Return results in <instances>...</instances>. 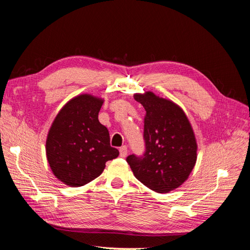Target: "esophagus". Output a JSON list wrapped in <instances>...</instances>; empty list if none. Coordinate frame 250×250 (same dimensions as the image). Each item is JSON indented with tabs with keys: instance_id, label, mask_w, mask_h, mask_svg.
Segmentation results:
<instances>
[{
	"instance_id": "esophagus-1",
	"label": "esophagus",
	"mask_w": 250,
	"mask_h": 250,
	"mask_svg": "<svg viewBox=\"0 0 250 250\" xmlns=\"http://www.w3.org/2000/svg\"><path fill=\"white\" fill-rule=\"evenodd\" d=\"M119 151H120V156H121V157H125V156L127 155V153H128L127 146H122V147H120Z\"/></svg>"
}]
</instances>
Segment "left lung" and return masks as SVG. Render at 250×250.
I'll return each mask as SVG.
<instances>
[{
	"label": "left lung",
	"mask_w": 250,
	"mask_h": 250,
	"mask_svg": "<svg viewBox=\"0 0 250 250\" xmlns=\"http://www.w3.org/2000/svg\"><path fill=\"white\" fill-rule=\"evenodd\" d=\"M146 110L145 152L126 161L134 176L150 190L168 193L183 185L197 160V143L185 111L177 104L153 94H135Z\"/></svg>",
	"instance_id": "obj_1"
}]
</instances>
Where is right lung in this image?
<instances>
[{"instance_id":"1","label":"right lung","mask_w":250,"mask_h":250,"mask_svg":"<svg viewBox=\"0 0 250 250\" xmlns=\"http://www.w3.org/2000/svg\"><path fill=\"white\" fill-rule=\"evenodd\" d=\"M101 98L88 94L73 98L60 109L49 130L47 160L53 174L70 187H81L101 175L105 163L118 157L109 132L98 115Z\"/></svg>"}]
</instances>
